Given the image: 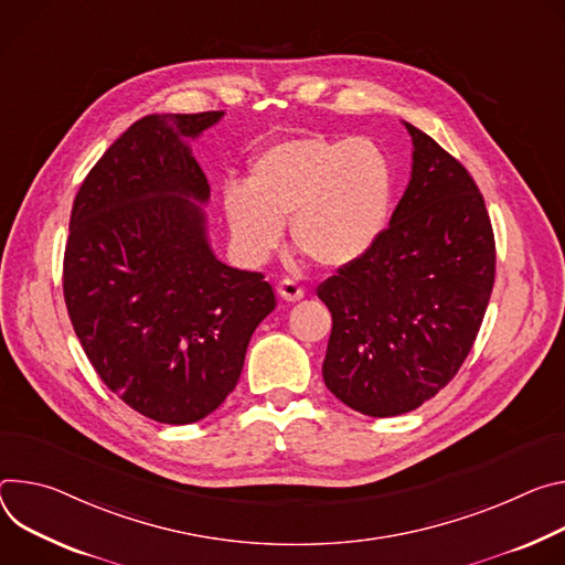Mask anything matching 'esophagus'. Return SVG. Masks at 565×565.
<instances>
[{
	"label": "esophagus",
	"mask_w": 565,
	"mask_h": 565,
	"mask_svg": "<svg viewBox=\"0 0 565 565\" xmlns=\"http://www.w3.org/2000/svg\"><path fill=\"white\" fill-rule=\"evenodd\" d=\"M278 294H280L285 300L296 302V300H300V298L305 296V289H302L298 282H294V280L285 278V280L278 285Z\"/></svg>",
	"instance_id": "esophagus-1"
}]
</instances>
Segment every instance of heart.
<instances>
[{
    "label": "heart",
    "instance_id": "heart-1",
    "mask_svg": "<svg viewBox=\"0 0 565 565\" xmlns=\"http://www.w3.org/2000/svg\"><path fill=\"white\" fill-rule=\"evenodd\" d=\"M393 195V163L377 141L302 132L250 157L246 185H226L222 204L231 237L248 263H265L274 254L289 220L302 254L339 269L380 239Z\"/></svg>",
    "mask_w": 565,
    "mask_h": 565
}]
</instances>
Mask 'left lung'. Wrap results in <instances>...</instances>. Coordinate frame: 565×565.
Returning <instances> with one entry per match:
<instances>
[{
	"instance_id": "obj_1",
	"label": "left lung",
	"mask_w": 565,
	"mask_h": 565,
	"mask_svg": "<svg viewBox=\"0 0 565 565\" xmlns=\"http://www.w3.org/2000/svg\"><path fill=\"white\" fill-rule=\"evenodd\" d=\"M404 125L413 170L388 228L317 289L332 311L326 386L370 417L415 411L456 377L495 274L493 231L473 177Z\"/></svg>"
}]
</instances>
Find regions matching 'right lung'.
<instances>
[{
	"label": "right lung",
	"mask_w": 565,
	"mask_h": 565,
	"mask_svg": "<svg viewBox=\"0 0 565 565\" xmlns=\"http://www.w3.org/2000/svg\"><path fill=\"white\" fill-rule=\"evenodd\" d=\"M224 111L130 125L74 200L62 289L103 384L161 424H193L235 388L276 296L258 271L220 263L200 204L211 185L183 139Z\"/></svg>",
	"instance_id": "right-lung-1"
}]
</instances>
